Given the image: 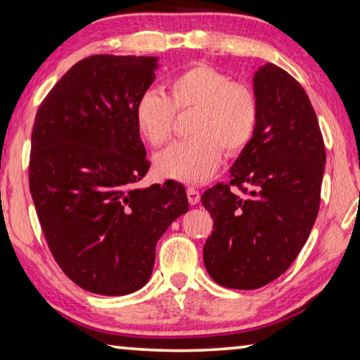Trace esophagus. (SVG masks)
Instances as JSON below:
<instances>
[{
  "label": "esophagus",
  "instance_id": "esophagus-1",
  "mask_svg": "<svg viewBox=\"0 0 360 360\" xmlns=\"http://www.w3.org/2000/svg\"><path fill=\"white\" fill-rule=\"evenodd\" d=\"M187 198H189L191 205H197L200 202V192H198L195 187H187Z\"/></svg>",
  "mask_w": 360,
  "mask_h": 360
}]
</instances>
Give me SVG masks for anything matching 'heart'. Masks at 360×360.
<instances>
[{
    "mask_svg": "<svg viewBox=\"0 0 360 360\" xmlns=\"http://www.w3.org/2000/svg\"><path fill=\"white\" fill-rule=\"evenodd\" d=\"M169 98L146 91L134 105L139 133L152 147L168 144L174 133L176 110L192 112V138L171 146L155 158L163 178L187 184L207 181L227 153L250 144L258 128L259 102L255 91L208 64H193L169 79Z\"/></svg>",
    "mask_w": 360,
    "mask_h": 360,
    "instance_id": "heart-1",
    "label": "heart"
}]
</instances>
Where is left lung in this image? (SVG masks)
<instances>
[{"mask_svg":"<svg viewBox=\"0 0 360 360\" xmlns=\"http://www.w3.org/2000/svg\"><path fill=\"white\" fill-rule=\"evenodd\" d=\"M253 86V139L232 165L229 184L202 195L214 229L203 247L205 267L216 283L236 290L264 287L296 259L317 218L325 169L323 138L303 86L271 62L258 68Z\"/></svg>","mask_w":360,"mask_h":360,"instance_id":"left-lung-1","label":"left lung"}]
</instances>
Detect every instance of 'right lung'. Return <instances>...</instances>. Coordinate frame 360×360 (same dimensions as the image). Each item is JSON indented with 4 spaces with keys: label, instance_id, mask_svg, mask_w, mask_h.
Returning a JSON list of instances; mask_svg holds the SVG:
<instances>
[{
    "label": "right lung",
    "instance_id": "add662e5",
    "mask_svg": "<svg viewBox=\"0 0 360 360\" xmlns=\"http://www.w3.org/2000/svg\"><path fill=\"white\" fill-rule=\"evenodd\" d=\"M157 57L98 54L77 62L38 107L28 182L54 259L91 293L122 296L149 282L155 245L189 210L184 186L138 182L149 160L134 105Z\"/></svg>",
    "mask_w": 360,
    "mask_h": 360
}]
</instances>
